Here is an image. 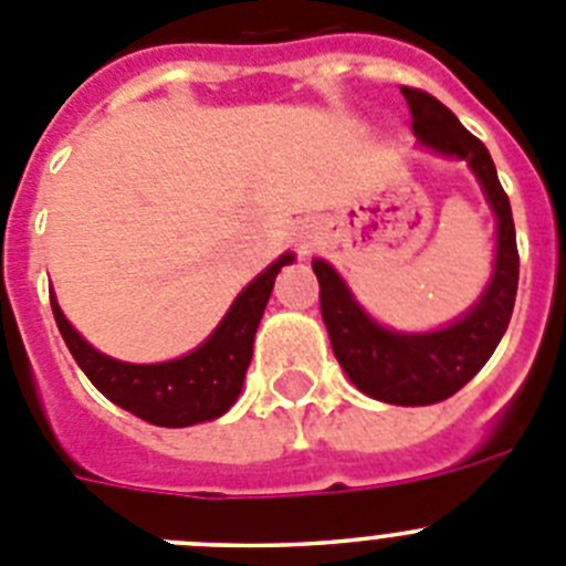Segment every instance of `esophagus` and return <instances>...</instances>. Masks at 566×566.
Wrapping results in <instances>:
<instances>
[{"label":"esophagus","instance_id":"obj_1","mask_svg":"<svg viewBox=\"0 0 566 566\" xmlns=\"http://www.w3.org/2000/svg\"><path fill=\"white\" fill-rule=\"evenodd\" d=\"M312 247H314V243H312V234H306V232L300 234V249H303V254L312 252Z\"/></svg>","mask_w":566,"mask_h":566}]
</instances>
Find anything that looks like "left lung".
<instances>
[{"label": "left lung", "instance_id": "left-lung-1", "mask_svg": "<svg viewBox=\"0 0 566 566\" xmlns=\"http://www.w3.org/2000/svg\"><path fill=\"white\" fill-rule=\"evenodd\" d=\"M402 96L411 107V127L419 144L444 158L468 161L496 214V260L488 289L476 300V306L451 326L439 332L402 334L382 328L377 319L368 317L326 260L317 258L312 269L319 280V312L334 357L348 379L379 402L433 405L453 397L476 377L507 332L518 289L516 227L488 147L431 93L402 87Z\"/></svg>", "mask_w": 566, "mask_h": 566}]
</instances>
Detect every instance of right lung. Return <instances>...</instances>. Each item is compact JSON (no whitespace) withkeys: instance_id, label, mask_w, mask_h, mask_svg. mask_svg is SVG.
Masks as SVG:
<instances>
[{"instance_id":"add662e5","label":"right lung","mask_w":566,"mask_h":566,"mask_svg":"<svg viewBox=\"0 0 566 566\" xmlns=\"http://www.w3.org/2000/svg\"><path fill=\"white\" fill-rule=\"evenodd\" d=\"M292 260V252L280 254L266 272L258 274L238 294L227 317L195 352L169 363L135 365L107 357L70 326L53 294L50 306L73 359L109 402L149 424L187 428L223 417L234 405L252 363L254 332L274 289V277Z\"/></svg>"}]
</instances>
